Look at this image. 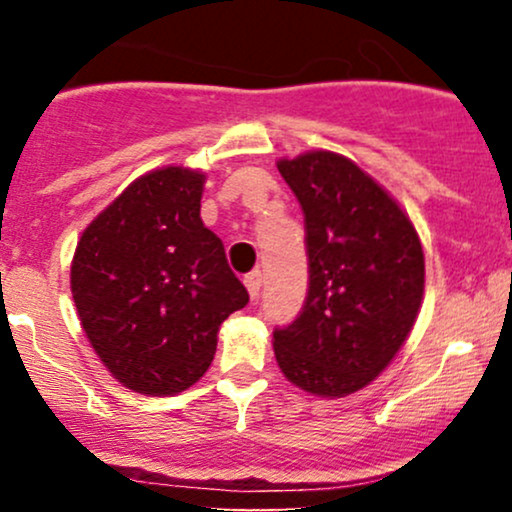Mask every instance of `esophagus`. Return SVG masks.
<instances>
[{
    "mask_svg": "<svg viewBox=\"0 0 512 512\" xmlns=\"http://www.w3.org/2000/svg\"><path fill=\"white\" fill-rule=\"evenodd\" d=\"M245 289H248L252 301L260 296V291H262V272H260V269H255V272H250L248 276H245Z\"/></svg>",
    "mask_w": 512,
    "mask_h": 512,
    "instance_id": "obj_1",
    "label": "esophagus"
}]
</instances>
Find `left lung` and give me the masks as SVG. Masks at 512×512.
<instances>
[{
  "label": "left lung",
  "mask_w": 512,
  "mask_h": 512,
  "mask_svg": "<svg viewBox=\"0 0 512 512\" xmlns=\"http://www.w3.org/2000/svg\"><path fill=\"white\" fill-rule=\"evenodd\" d=\"M305 216L303 313L274 332L286 380L315 397L373 383L407 342L424 301V248L397 199L351 158L305 151L276 161Z\"/></svg>",
  "instance_id": "8db88e82"
}]
</instances>
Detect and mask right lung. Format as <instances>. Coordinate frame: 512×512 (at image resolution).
Instances as JSON below:
<instances>
[{
    "instance_id": "1",
    "label": "right lung",
    "mask_w": 512,
    "mask_h": 512,
    "mask_svg": "<svg viewBox=\"0 0 512 512\" xmlns=\"http://www.w3.org/2000/svg\"><path fill=\"white\" fill-rule=\"evenodd\" d=\"M204 180L185 166L149 170L76 243L69 279L81 327L110 375L139 395L195 385L221 322L250 301L199 216Z\"/></svg>"
}]
</instances>
